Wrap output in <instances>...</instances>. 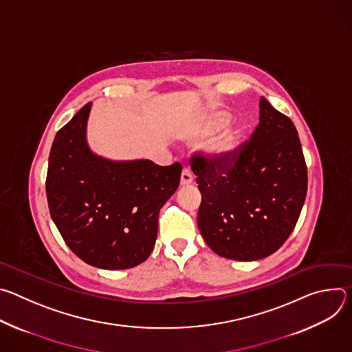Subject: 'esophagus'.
I'll list each match as a JSON object with an SVG mask.
<instances>
[{"mask_svg": "<svg viewBox=\"0 0 352 352\" xmlns=\"http://www.w3.org/2000/svg\"><path fill=\"white\" fill-rule=\"evenodd\" d=\"M193 182V175L189 168H184L181 173V185H189Z\"/></svg>", "mask_w": 352, "mask_h": 352, "instance_id": "1", "label": "esophagus"}]
</instances>
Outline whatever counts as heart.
Returning <instances> with one entry per match:
<instances>
[{
    "instance_id": "b5f03b06",
    "label": "heart",
    "mask_w": 352,
    "mask_h": 352,
    "mask_svg": "<svg viewBox=\"0 0 352 352\" xmlns=\"http://www.w3.org/2000/svg\"><path fill=\"white\" fill-rule=\"evenodd\" d=\"M230 120H231L230 114L224 111L212 114L192 133V140L195 142L206 140L208 138L214 135L217 131L224 128L230 122ZM242 142H243V131L241 128L236 126V128L227 129L213 140V143L210 144V153L221 162H230L238 153Z\"/></svg>"
}]
</instances>
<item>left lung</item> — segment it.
Here are the masks:
<instances>
[{
  "label": "left lung",
  "instance_id": "obj_1",
  "mask_svg": "<svg viewBox=\"0 0 352 352\" xmlns=\"http://www.w3.org/2000/svg\"><path fill=\"white\" fill-rule=\"evenodd\" d=\"M189 163L202 193L197 227L217 255L258 261L287 241L305 202L308 171L292 121L265 97L256 129L230 162L193 153Z\"/></svg>",
  "mask_w": 352,
  "mask_h": 352
}]
</instances>
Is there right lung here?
Here are the masks:
<instances>
[{
	"instance_id": "add662e5",
	"label": "right lung",
	"mask_w": 352,
	"mask_h": 352,
	"mask_svg": "<svg viewBox=\"0 0 352 352\" xmlns=\"http://www.w3.org/2000/svg\"><path fill=\"white\" fill-rule=\"evenodd\" d=\"M90 107L57 132L50 150V214L79 259L98 269H131L152 254L159 212L177 190L182 167L96 156L86 143Z\"/></svg>"
}]
</instances>
